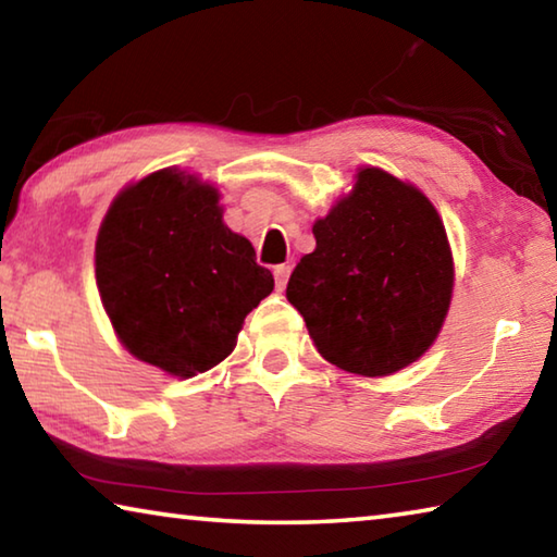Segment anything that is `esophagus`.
<instances>
[{
    "label": "esophagus",
    "instance_id": "esophagus-1",
    "mask_svg": "<svg viewBox=\"0 0 557 557\" xmlns=\"http://www.w3.org/2000/svg\"><path fill=\"white\" fill-rule=\"evenodd\" d=\"M289 272H292L289 265H277L275 268V285H277V289H285L287 280H289Z\"/></svg>",
    "mask_w": 557,
    "mask_h": 557
}]
</instances>
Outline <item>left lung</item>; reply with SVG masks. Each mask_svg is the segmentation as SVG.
Masks as SVG:
<instances>
[{
    "instance_id": "1",
    "label": "left lung",
    "mask_w": 557,
    "mask_h": 557,
    "mask_svg": "<svg viewBox=\"0 0 557 557\" xmlns=\"http://www.w3.org/2000/svg\"><path fill=\"white\" fill-rule=\"evenodd\" d=\"M287 299L329 363L391 375L428 351L445 322L455 265L445 225L418 188L375 166L314 223Z\"/></svg>"
}]
</instances>
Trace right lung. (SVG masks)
Returning a JSON list of instances; mask_svg holds the SVG:
<instances>
[{
	"label": "right lung",
	"instance_id": "right-lung-1",
	"mask_svg": "<svg viewBox=\"0 0 557 557\" xmlns=\"http://www.w3.org/2000/svg\"><path fill=\"white\" fill-rule=\"evenodd\" d=\"M102 307L122 346L178 379L219 366L275 280L223 223L219 188L162 169L122 188L96 243Z\"/></svg>",
	"mask_w": 557,
	"mask_h": 557
}]
</instances>
